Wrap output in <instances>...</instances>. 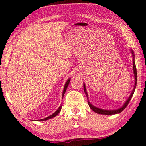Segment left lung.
Returning <instances> with one entry per match:
<instances>
[{
	"label": "left lung",
	"instance_id": "obj_1",
	"mask_svg": "<svg viewBox=\"0 0 146 146\" xmlns=\"http://www.w3.org/2000/svg\"><path fill=\"white\" fill-rule=\"evenodd\" d=\"M131 53H132V56H133V73H134V76H135V86H134V88H133V90L132 91V92H131L130 96L129 97V98L127 99V100L126 101L125 103L124 104V105L122 106V107H120V108L118 109H116V110H104V109H101V108H97L94 106L93 105H92L91 103L89 102V99H88V94H87V91H86V87H85V84L84 83L83 84V88H84V93H85L86 95H87V98L88 99V104H89L90 108L93 111H95V113H98L99 114H105V115H113V114H119V113L122 112L125 109V108L127 107V105H128L129 102H130L131 99L132 98L133 95V93L135 92V88H136V85H137V69H136V66H135V55H134V53L133 51L131 50Z\"/></svg>",
	"mask_w": 146,
	"mask_h": 146
}]
</instances>
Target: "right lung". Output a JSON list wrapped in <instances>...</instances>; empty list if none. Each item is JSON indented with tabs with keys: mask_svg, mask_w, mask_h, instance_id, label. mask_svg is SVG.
Instances as JSON below:
<instances>
[{
	"mask_svg": "<svg viewBox=\"0 0 146 146\" xmlns=\"http://www.w3.org/2000/svg\"><path fill=\"white\" fill-rule=\"evenodd\" d=\"M70 78H68V80H67V82H66V84H65V86H64V91H63L62 98H63V97H64L65 93H66V89H67V88H68V84H69V83H70ZM62 105L59 106V108L57 110V111H55V112H54L53 114L51 115V116L46 117V118H43V119L39 120V121H40V120H41V121H44V120H48V119H51V118H54V117H55V116H56L58 114L59 112H60L61 110H62Z\"/></svg>",
	"mask_w": 146,
	"mask_h": 146,
	"instance_id": "right-lung-1",
	"label": "right lung"
}]
</instances>
